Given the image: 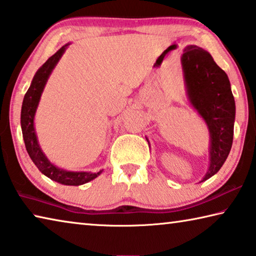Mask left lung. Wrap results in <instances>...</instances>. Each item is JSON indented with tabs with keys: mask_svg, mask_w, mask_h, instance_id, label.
<instances>
[{
	"mask_svg": "<svg viewBox=\"0 0 256 256\" xmlns=\"http://www.w3.org/2000/svg\"><path fill=\"white\" fill-rule=\"evenodd\" d=\"M186 95L190 106L206 124L208 168L203 182L214 176L227 160L232 145L236 106L227 74L218 66L211 54L196 45H188L182 56ZM146 140H150L146 137Z\"/></svg>",
	"mask_w": 256,
	"mask_h": 256,
	"instance_id": "left-lung-1",
	"label": "left lung"
}]
</instances>
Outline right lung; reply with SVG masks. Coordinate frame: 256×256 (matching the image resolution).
Returning a JSON list of instances; mask_svg holds the SVG:
<instances>
[{"instance_id": "1", "label": "right lung", "mask_w": 256, "mask_h": 256, "mask_svg": "<svg viewBox=\"0 0 256 256\" xmlns=\"http://www.w3.org/2000/svg\"><path fill=\"white\" fill-rule=\"evenodd\" d=\"M70 43L66 44L53 54L48 60L36 71L30 86L24 94L22 106V116H20V124H22V130L26 150L30 156L32 161L38 168V170L46 177L53 182H56L61 185L66 186H80L84 184L90 182V180L102 174L103 170L98 172H90V171H68L58 168L48 160L45 153L42 150L38 143L35 129V116L37 108H38L40 96L43 94L46 82H48L52 71L56 68L58 62L60 61L61 56H64L66 50L68 48Z\"/></svg>"}]
</instances>
